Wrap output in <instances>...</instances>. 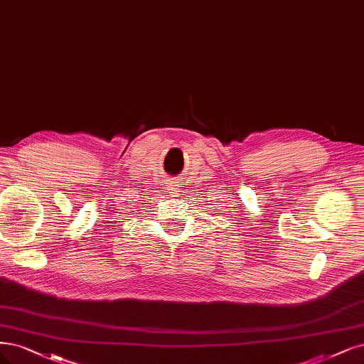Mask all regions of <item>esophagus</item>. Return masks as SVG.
Wrapping results in <instances>:
<instances>
[{
  "instance_id": "34e87169",
  "label": "esophagus",
  "mask_w": 364,
  "mask_h": 364,
  "mask_svg": "<svg viewBox=\"0 0 364 364\" xmlns=\"http://www.w3.org/2000/svg\"><path fill=\"white\" fill-rule=\"evenodd\" d=\"M179 186H181V182H179V179H170L168 182H167V190H168V193H170V196L171 197H174V196H178V193H179Z\"/></svg>"
}]
</instances>
